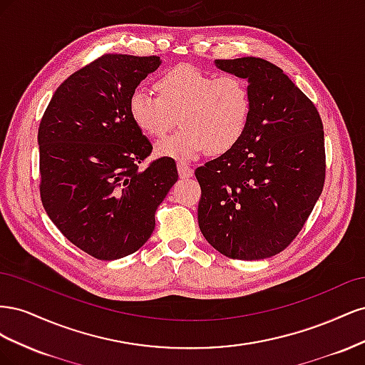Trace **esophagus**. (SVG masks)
Segmentation results:
<instances>
[{
	"label": "esophagus",
	"instance_id": "obj_1",
	"mask_svg": "<svg viewBox=\"0 0 365 365\" xmlns=\"http://www.w3.org/2000/svg\"><path fill=\"white\" fill-rule=\"evenodd\" d=\"M178 173H180L181 178H190V176H193V169L190 168L189 164L180 161L178 163Z\"/></svg>",
	"mask_w": 365,
	"mask_h": 365
}]
</instances>
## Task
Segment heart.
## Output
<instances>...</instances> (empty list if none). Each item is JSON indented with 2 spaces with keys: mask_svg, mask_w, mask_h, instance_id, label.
<instances>
[{
  "mask_svg": "<svg viewBox=\"0 0 365 365\" xmlns=\"http://www.w3.org/2000/svg\"><path fill=\"white\" fill-rule=\"evenodd\" d=\"M153 88L158 97L135 90L128 109L134 125L153 138L168 134L180 118L181 128L157 143L160 157L189 160L207 149L224 153L244 137L252 111V94L244 77L176 65Z\"/></svg>",
  "mask_w": 365,
  "mask_h": 365,
  "instance_id": "b5f03b06",
  "label": "heart"
}]
</instances>
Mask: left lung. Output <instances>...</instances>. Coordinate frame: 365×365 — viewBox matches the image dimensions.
<instances>
[{
  "instance_id": "left-lung-1",
  "label": "left lung",
  "mask_w": 365,
  "mask_h": 365,
  "mask_svg": "<svg viewBox=\"0 0 365 365\" xmlns=\"http://www.w3.org/2000/svg\"><path fill=\"white\" fill-rule=\"evenodd\" d=\"M215 62L248 81L252 111L244 137L195 170L197 222L224 256L267 259L297 237L323 192V121L277 65L251 56Z\"/></svg>"
}]
</instances>
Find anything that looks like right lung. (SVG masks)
Here are the masks:
<instances>
[{"instance_id": "right-lung-1", "label": "right lung", "mask_w": 365, "mask_h": 365, "mask_svg": "<svg viewBox=\"0 0 365 365\" xmlns=\"http://www.w3.org/2000/svg\"><path fill=\"white\" fill-rule=\"evenodd\" d=\"M160 63L158 56L103 54L61 83L39 123L42 205L73 245L98 260L145 245L158 205L178 181L169 157L138 169L152 145L128 109Z\"/></svg>"}]
</instances>
